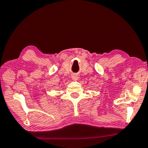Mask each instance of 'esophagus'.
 Returning a JSON list of instances; mask_svg holds the SVG:
<instances>
[{"label": "esophagus", "mask_w": 148, "mask_h": 148, "mask_svg": "<svg viewBox=\"0 0 148 148\" xmlns=\"http://www.w3.org/2000/svg\"><path fill=\"white\" fill-rule=\"evenodd\" d=\"M71 77H72V79L73 80V81H77V80L79 79V76L77 75H76V74L73 75L71 76Z\"/></svg>", "instance_id": "34e87169"}]
</instances>
